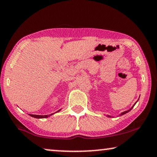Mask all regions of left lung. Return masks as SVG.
<instances>
[{"label":"left lung","instance_id":"left-lung-1","mask_svg":"<svg viewBox=\"0 0 157 157\" xmlns=\"http://www.w3.org/2000/svg\"><path fill=\"white\" fill-rule=\"evenodd\" d=\"M136 103H137V102H136ZM136 103H135V104H134V105H133V106H132V108H131L130 109H129V110H126V111H124V112H123V113H121V114H120V116H121V115H124V114H126V113H128V112H129V111H130V110H132V108H133V107H134V106H135V104H136ZM108 116L109 117H111V116H110V115H108Z\"/></svg>","mask_w":157,"mask_h":157}]
</instances>
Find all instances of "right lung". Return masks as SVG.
Masks as SVG:
<instances>
[{"label":"right lung","instance_id":"add662e5","mask_svg":"<svg viewBox=\"0 0 157 157\" xmlns=\"http://www.w3.org/2000/svg\"><path fill=\"white\" fill-rule=\"evenodd\" d=\"M61 110H59L58 111H56V113L59 112V111H60ZM54 113H52V114L50 115H32V114H29V115H30L31 117H35V118H38V119H40V118H46V117H48L49 116H51V115H53Z\"/></svg>","mask_w":157,"mask_h":157}]
</instances>
